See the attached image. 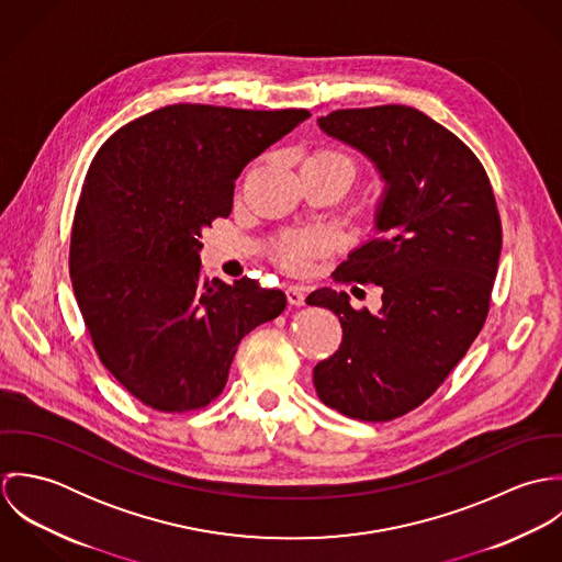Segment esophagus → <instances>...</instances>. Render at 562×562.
<instances>
[{
  "label": "esophagus",
  "instance_id": "1",
  "mask_svg": "<svg viewBox=\"0 0 562 562\" xmlns=\"http://www.w3.org/2000/svg\"><path fill=\"white\" fill-rule=\"evenodd\" d=\"M285 296H288V303L294 305V307H303L305 305V290L301 285H288L285 288Z\"/></svg>",
  "mask_w": 562,
  "mask_h": 562
}]
</instances>
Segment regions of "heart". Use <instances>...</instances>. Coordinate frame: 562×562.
<instances>
[{"label":"heart","instance_id":"b5f03b06","mask_svg":"<svg viewBox=\"0 0 562 562\" xmlns=\"http://www.w3.org/2000/svg\"><path fill=\"white\" fill-rule=\"evenodd\" d=\"M303 168H330L344 175L348 186L357 177V166L348 156L333 151V149H318L310 154ZM330 248V240L322 232H290L283 234L279 240L274 241L272 250L277 261L292 272H305L312 266V259L326 252Z\"/></svg>","mask_w":562,"mask_h":562}]
</instances>
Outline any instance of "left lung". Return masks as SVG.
Returning a JSON list of instances; mask_svg holds the SVG:
<instances>
[{
	"label": "left lung",
	"mask_w": 562,
	"mask_h": 562,
	"mask_svg": "<svg viewBox=\"0 0 562 562\" xmlns=\"http://www.w3.org/2000/svg\"><path fill=\"white\" fill-rule=\"evenodd\" d=\"M318 125L381 175L376 236L350 250L335 279L381 285L383 305L352 310L330 288L307 296L344 335L314 368V385L348 417L390 422L426 401L481 333L502 250L495 196L470 147L415 108L335 110Z\"/></svg>",
	"instance_id": "left-lung-1"
}]
</instances>
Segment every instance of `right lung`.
I'll use <instances>...</instances> for the list:
<instances>
[{"label":"right lung","instance_id":"obj_1","mask_svg":"<svg viewBox=\"0 0 562 562\" xmlns=\"http://www.w3.org/2000/svg\"><path fill=\"white\" fill-rule=\"evenodd\" d=\"M312 114L175 103L123 125L88 168L71 281L94 350L138 401L201 408L241 337L285 310L281 290L201 272L203 229L229 216L241 168Z\"/></svg>","mask_w":562,"mask_h":562}]
</instances>
